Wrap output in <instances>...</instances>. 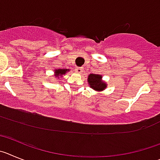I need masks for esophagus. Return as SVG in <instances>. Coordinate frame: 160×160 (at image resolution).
I'll return each instance as SVG.
<instances>
[{"label":"esophagus","instance_id":"1","mask_svg":"<svg viewBox=\"0 0 160 160\" xmlns=\"http://www.w3.org/2000/svg\"><path fill=\"white\" fill-rule=\"evenodd\" d=\"M75 71L77 72L78 73H81L82 72H83V68L80 67H77L76 68H75Z\"/></svg>","mask_w":160,"mask_h":160}]
</instances>
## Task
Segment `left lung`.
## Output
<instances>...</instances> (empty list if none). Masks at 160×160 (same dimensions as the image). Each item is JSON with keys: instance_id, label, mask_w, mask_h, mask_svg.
Instances as JSON below:
<instances>
[{"instance_id": "obj_1", "label": "left lung", "mask_w": 160, "mask_h": 160, "mask_svg": "<svg viewBox=\"0 0 160 160\" xmlns=\"http://www.w3.org/2000/svg\"><path fill=\"white\" fill-rule=\"evenodd\" d=\"M102 75L89 74L88 77V83L91 88L96 92H102L107 88L108 84L106 82L102 80Z\"/></svg>"}]
</instances>
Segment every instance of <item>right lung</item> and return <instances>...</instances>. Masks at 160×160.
<instances>
[{
    "label": "right lung",
    "mask_w": 160,
    "mask_h": 160,
    "mask_svg": "<svg viewBox=\"0 0 160 160\" xmlns=\"http://www.w3.org/2000/svg\"><path fill=\"white\" fill-rule=\"evenodd\" d=\"M69 71V69H66V68L65 69L64 68H58V69L56 68V69H54V77L58 79V80H60V78H61L64 75H65L67 72Z\"/></svg>",
    "instance_id": "1"
}]
</instances>
